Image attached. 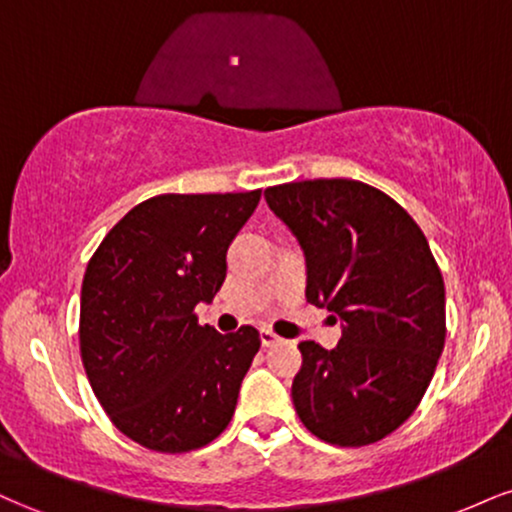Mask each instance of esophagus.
I'll use <instances>...</instances> for the list:
<instances>
[{
	"label": "esophagus",
	"mask_w": 512,
	"mask_h": 512,
	"mask_svg": "<svg viewBox=\"0 0 512 512\" xmlns=\"http://www.w3.org/2000/svg\"><path fill=\"white\" fill-rule=\"evenodd\" d=\"M260 339H262V346H274V344L281 342L279 334H274L272 330H267V327H262V330H260Z\"/></svg>",
	"instance_id": "1"
}]
</instances>
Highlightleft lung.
I'll use <instances>...</instances> for the list:
<instances>
[{"instance_id": "left-lung-1", "label": "left lung", "mask_w": 512, "mask_h": 512, "mask_svg": "<svg viewBox=\"0 0 512 512\" xmlns=\"http://www.w3.org/2000/svg\"><path fill=\"white\" fill-rule=\"evenodd\" d=\"M264 199L301 243L308 303L342 320L334 349L298 344V419L339 448L378 443L414 414L443 354L445 284L428 240L366 182H286Z\"/></svg>"}]
</instances>
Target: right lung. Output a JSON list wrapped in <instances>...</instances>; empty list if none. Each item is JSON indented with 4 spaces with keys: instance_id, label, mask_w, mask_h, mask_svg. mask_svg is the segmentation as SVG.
Returning a JSON list of instances; mask_svg holds the SVG:
<instances>
[{
    "instance_id": "right-lung-1",
    "label": "right lung",
    "mask_w": 512,
    "mask_h": 512,
    "mask_svg": "<svg viewBox=\"0 0 512 512\" xmlns=\"http://www.w3.org/2000/svg\"><path fill=\"white\" fill-rule=\"evenodd\" d=\"M260 195L151 197L88 260L81 361L115 428L144 448L199 450L231 424L260 332L219 334L199 325L195 308L221 289L228 245Z\"/></svg>"
}]
</instances>
